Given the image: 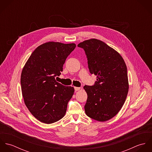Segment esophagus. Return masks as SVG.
<instances>
[{
    "label": "esophagus",
    "instance_id": "34e87169",
    "mask_svg": "<svg viewBox=\"0 0 152 152\" xmlns=\"http://www.w3.org/2000/svg\"><path fill=\"white\" fill-rule=\"evenodd\" d=\"M74 89H75V91H78L80 90V87H74Z\"/></svg>",
    "mask_w": 152,
    "mask_h": 152
}]
</instances>
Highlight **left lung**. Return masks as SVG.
Returning a JSON list of instances; mask_svg holds the SVG:
<instances>
[{
  "instance_id": "8db88e82",
  "label": "left lung",
  "mask_w": 152,
  "mask_h": 152,
  "mask_svg": "<svg viewBox=\"0 0 152 152\" xmlns=\"http://www.w3.org/2000/svg\"><path fill=\"white\" fill-rule=\"evenodd\" d=\"M78 47L85 51L90 73L96 75L94 85L84 87L88 95L86 113L96 121H108L122 108L128 95L126 64L117 51L101 40H88Z\"/></svg>"
}]
</instances>
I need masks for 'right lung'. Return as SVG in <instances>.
Segmentation results:
<instances>
[{
	"label": "right lung",
	"mask_w": 152,
	"mask_h": 152,
	"mask_svg": "<svg viewBox=\"0 0 152 152\" xmlns=\"http://www.w3.org/2000/svg\"><path fill=\"white\" fill-rule=\"evenodd\" d=\"M74 43L48 42L39 45L26 62L21 75L22 95L31 113L50 124L64 117L74 89L58 83L66 58Z\"/></svg>",
	"instance_id": "obj_1"
}]
</instances>
